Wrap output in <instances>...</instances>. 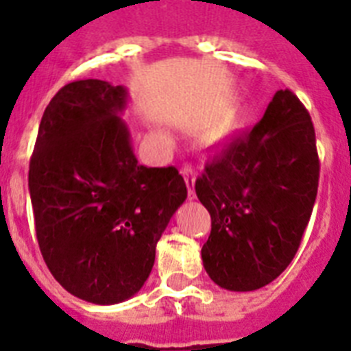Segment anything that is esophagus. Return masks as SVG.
<instances>
[{"label":"esophagus","mask_w":351,"mask_h":351,"mask_svg":"<svg viewBox=\"0 0 351 351\" xmlns=\"http://www.w3.org/2000/svg\"><path fill=\"white\" fill-rule=\"evenodd\" d=\"M181 173L184 176L186 186H188V193H190V198L195 197V170L191 169V165H182Z\"/></svg>","instance_id":"obj_1"}]
</instances>
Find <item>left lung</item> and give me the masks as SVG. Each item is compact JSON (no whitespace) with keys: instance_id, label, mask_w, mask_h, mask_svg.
<instances>
[{"instance_id":"1","label":"left lung","mask_w":351,"mask_h":351,"mask_svg":"<svg viewBox=\"0 0 351 351\" xmlns=\"http://www.w3.org/2000/svg\"><path fill=\"white\" fill-rule=\"evenodd\" d=\"M318 178L311 116L290 89H281L258 125L214 154L195 182L210 214L202 247L210 280L232 291L274 281L299 250Z\"/></svg>"}]
</instances>
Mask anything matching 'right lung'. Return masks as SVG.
<instances>
[{
  "label": "right lung",
  "mask_w": 351,
  "mask_h": 351,
  "mask_svg": "<svg viewBox=\"0 0 351 351\" xmlns=\"http://www.w3.org/2000/svg\"><path fill=\"white\" fill-rule=\"evenodd\" d=\"M126 98L123 86L98 79L63 86L43 112L29 161L43 260L64 290L93 304L141 290L188 195L176 167L138 165L117 116Z\"/></svg>",
  "instance_id": "right-lung-1"
}]
</instances>
